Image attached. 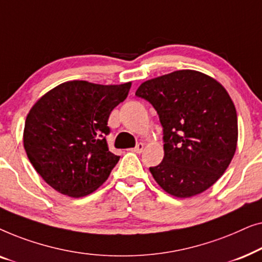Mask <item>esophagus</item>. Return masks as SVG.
I'll use <instances>...</instances> for the list:
<instances>
[{"label": "esophagus", "instance_id": "34e87169", "mask_svg": "<svg viewBox=\"0 0 262 262\" xmlns=\"http://www.w3.org/2000/svg\"><path fill=\"white\" fill-rule=\"evenodd\" d=\"M143 149H144V144H143V143H138V144L134 148V152L141 154L143 151Z\"/></svg>", "mask_w": 262, "mask_h": 262}]
</instances>
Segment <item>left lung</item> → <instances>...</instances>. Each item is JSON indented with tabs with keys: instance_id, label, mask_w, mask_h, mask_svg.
<instances>
[{
	"instance_id": "8db88e82",
	"label": "left lung",
	"mask_w": 262,
	"mask_h": 262,
	"mask_svg": "<svg viewBox=\"0 0 262 262\" xmlns=\"http://www.w3.org/2000/svg\"><path fill=\"white\" fill-rule=\"evenodd\" d=\"M136 95L151 103L163 127V160L149 168L161 188L177 198L210 188L237 145V114L225 88L199 71L178 70L143 82Z\"/></svg>"
}]
</instances>
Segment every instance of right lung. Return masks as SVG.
Returning a JSON list of instances; mask_svg holds the SVG:
<instances>
[{
  "label": "right lung",
  "mask_w": 262,
  "mask_h": 262,
  "mask_svg": "<svg viewBox=\"0 0 262 262\" xmlns=\"http://www.w3.org/2000/svg\"><path fill=\"white\" fill-rule=\"evenodd\" d=\"M131 82L69 81L42 95L27 114L24 146L37 173L57 192L80 198L98 189L120 157L108 150L110 114Z\"/></svg>",
  "instance_id": "add662e5"
}]
</instances>
